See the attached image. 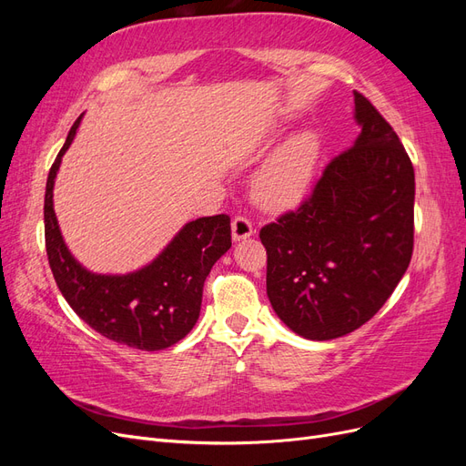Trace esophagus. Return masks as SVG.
Instances as JSON below:
<instances>
[{
  "mask_svg": "<svg viewBox=\"0 0 466 466\" xmlns=\"http://www.w3.org/2000/svg\"><path fill=\"white\" fill-rule=\"evenodd\" d=\"M231 231L235 241H243V238H248L252 233H255V225L245 216H237L231 223Z\"/></svg>",
  "mask_w": 466,
  "mask_h": 466,
  "instance_id": "obj_1",
  "label": "esophagus"
}]
</instances>
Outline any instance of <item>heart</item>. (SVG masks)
Returning a JSON list of instances; mask_svg holds the SVG:
<instances>
[{"mask_svg": "<svg viewBox=\"0 0 466 466\" xmlns=\"http://www.w3.org/2000/svg\"><path fill=\"white\" fill-rule=\"evenodd\" d=\"M319 155V136L311 130H303L286 139L264 161L255 177L258 200L270 208H284L298 202L311 187Z\"/></svg>", "mask_w": 466, "mask_h": 466, "instance_id": "heart-1", "label": "heart"}]
</instances>
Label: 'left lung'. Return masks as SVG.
<instances>
[{"label":"left lung","mask_w":466,"mask_h":466,"mask_svg":"<svg viewBox=\"0 0 466 466\" xmlns=\"http://www.w3.org/2000/svg\"><path fill=\"white\" fill-rule=\"evenodd\" d=\"M356 144L324 167L311 194L260 229L266 293L309 340L368 322L404 276L414 250V167L392 126L354 91Z\"/></svg>","instance_id":"8db88e82"}]
</instances>
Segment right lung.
<instances>
[{"mask_svg": "<svg viewBox=\"0 0 466 466\" xmlns=\"http://www.w3.org/2000/svg\"><path fill=\"white\" fill-rule=\"evenodd\" d=\"M79 122H74L46 180L45 238L56 284L79 319L108 340L146 351L173 346L200 317L204 281L231 247V218L219 214L187 223L161 255L137 272L105 276L86 270L69 255L52 202L56 173Z\"/></svg>", "mask_w": 466, "mask_h": 466, "instance_id": "right-lung-1", "label": "right lung"}]
</instances>
